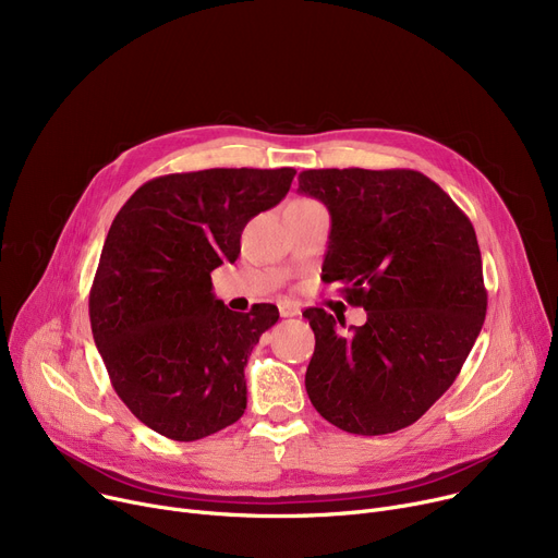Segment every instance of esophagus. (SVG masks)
<instances>
[{
	"mask_svg": "<svg viewBox=\"0 0 558 558\" xmlns=\"http://www.w3.org/2000/svg\"><path fill=\"white\" fill-rule=\"evenodd\" d=\"M278 310H280V316H284V318H289V316H299V314H301L299 305H296V303H289V301H282V303L278 305Z\"/></svg>",
	"mask_w": 558,
	"mask_h": 558,
	"instance_id": "obj_1",
	"label": "esophagus"
}]
</instances>
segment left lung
Wrapping results in <instances>:
<instances>
[{
	"label": "left lung",
	"instance_id": "1",
	"mask_svg": "<svg viewBox=\"0 0 558 558\" xmlns=\"http://www.w3.org/2000/svg\"><path fill=\"white\" fill-rule=\"evenodd\" d=\"M299 192L332 219L324 280L366 310V324L348 332L326 310L303 312L316 339L307 396L343 432H398L450 389L484 326L475 228L412 169H307Z\"/></svg>",
	"mask_w": 558,
	"mask_h": 558
}]
</instances>
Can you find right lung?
<instances>
[{"instance_id":"right-lung-1","label":"right lung","mask_w":558,"mask_h":558,"mask_svg":"<svg viewBox=\"0 0 558 558\" xmlns=\"http://www.w3.org/2000/svg\"><path fill=\"white\" fill-rule=\"evenodd\" d=\"M296 169H203L144 183L117 213L90 289L110 383L133 416L196 441L246 409L244 366L278 307L228 310L210 274L240 257L244 226L278 205Z\"/></svg>"}]
</instances>
